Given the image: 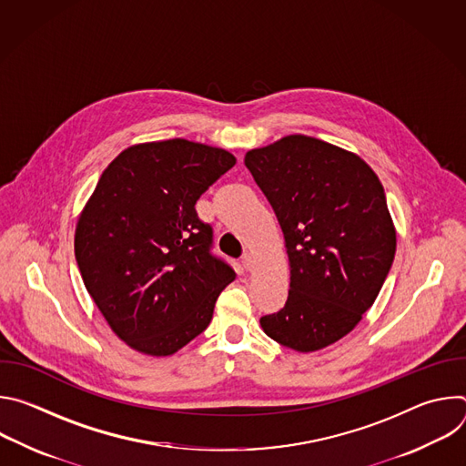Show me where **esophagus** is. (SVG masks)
<instances>
[{"instance_id": "obj_1", "label": "esophagus", "mask_w": 466, "mask_h": 466, "mask_svg": "<svg viewBox=\"0 0 466 466\" xmlns=\"http://www.w3.org/2000/svg\"><path fill=\"white\" fill-rule=\"evenodd\" d=\"M243 268H245L247 271H252V269H254V256H252L250 252H245V254H243Z\"/></svg>"}]
</instances>
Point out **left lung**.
Here are the masks:
<instances>
[{"instance_id":"1","label":"left lung","mask_w":466,"mask_h":466,"mask_svg":"<svg viewBox=\"0 0 466 466\" xmlns=\"http://www.w3.org/2000/svg\"><path fill=\"white\" fill-rule=\"evenodd\" d=\"M245 166L277 214L289 259L286 306L261 317V329L302 354L334 345L374 304L394 259L383 186L356 153L304 135L247 151Z\"/></svg>"}]
</instances>
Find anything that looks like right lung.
Listing matches in <instances>:
<instances>
[{"label":"right lung","instance_id":"right-lung-1","mask_svg":"<svg viewBox=\"0 0 466 466\" xmlns=\"http://www.w3.org/2000/svg\"><path fill=\"white\" fill-rule=\"evenodd\" d=\"M236 164L207 144L173 138L121 151L103 171L76 227L83 282L114 334L166 358L210 324L236 279L210 254L212 228L195 203Z\"/></svg>","mask_w":466,"mask_h":466}]
</instances>
